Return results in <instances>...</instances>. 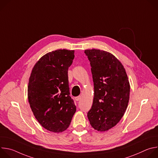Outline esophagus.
<instances>
[{
  "label": "esophagus",
  "instance_id": "34e87169",
  "mask_svg": "<svg viewBox=\"0 0 158 158\" xmlns=\"http://www.w3.org/2000/svg\"><path fill=\"white\" fill-rule=\"evenodd\" d=\"M81 99V97L80 96H77V97H76V98H75V99H76V101H79Z\"/></svg>",
  "mask_w": 158,
  "mask_h": 158
}]
</instances>
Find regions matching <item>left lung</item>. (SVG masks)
Masks as SVG:
<instances>
[{
	"label": "left lung",
	"instance_id": "left-lung-1",
	"mask_svg": "<svg viewBox=\"0 0 158 158\" xmlns=\"http://www.w3.org/2000/svg\"><path fill=\"white\" fill-rule=\"evenodd\" d=\"M91 66L94 96L87 112L91 126L106 131L121 119L128 105L130 85L125 69L112 54L99 49L85 50Z\"/></svg>",
	"mask_w": 158,
	"mask_h": 158
}]
</instances>
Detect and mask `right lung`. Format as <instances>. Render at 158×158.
<instances>
[{
	"label": "right lung",
	"mask_w": 158,
	"mask_h": 158,
	"mask_svg": "<svg viewBox=\"0 0 158 158\" xmlns=\"http://www.w3.org/2000/svg\"><path fill=\"white\" fill-rule=\"evenodd\" d=\"M74 51L59 49L43 56L34 66L28 85V100L33 114L48 131L67 129L76 111L70 96L68 69Z\"/></svg>",
	"instance_id": "1"
}]
</instances>
